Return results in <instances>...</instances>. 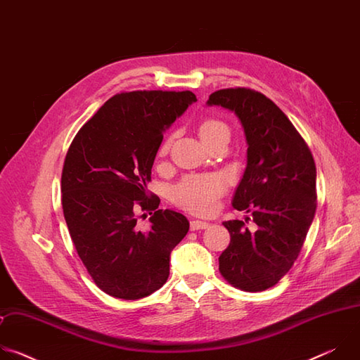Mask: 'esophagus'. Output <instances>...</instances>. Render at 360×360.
I'll list each match as a JSON object with an SVG mask.
<instances>
[{"mask_svg": "<svg viewBox=\"0 0 360 360\" xmlns=\"http://www.w3.org/2000/svg\"><path fill=\"white\" fill-rule=\"evenodd\" d=\"M210 226L208 222H202V221H191V231H199V229H207Z\"/></svg>", "mask_w": 360, "mask_h": 360, "instance_id": "1", "label": "esophagus"}]
</instances>
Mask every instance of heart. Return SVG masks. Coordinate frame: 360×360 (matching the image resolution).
<instances>
[{
  "label": "heart",
  "mask_w": 360,
  "mask_h": 360,
  "mask_svg": "<svg viewBox=\"0 0 360 360\" xmlns=\"http://www.w3.org/2000/svg\"><path fill=\"white\" fill-rule=\"evenodd\" d=\"M199 136L205 143H210L221 135H229L228 125L218 118H203L198 127ZM174 135L167 136L158 153L161 157L167 155ZM226 192V181L219 175H188L179 181L171 192V199L176 207L196 214V215H210L214 214L218 208V200Z\"/></svg>",
  "instance_id": "1"
}]
</instances>
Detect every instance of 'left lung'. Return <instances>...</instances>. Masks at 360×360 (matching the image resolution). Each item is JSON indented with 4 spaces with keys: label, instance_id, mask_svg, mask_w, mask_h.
Returning <instances> with one entry per match:
<instances>
[{
    "label": "left lung",
    "instance_id": "8db88e82",
    "mask_svg": "<svg viewBox=\"0 0 360 360\" xmlns=\"http://www.w3.org/2000/svg\"><path fill=\"white\" fill-rule=\"evenodd\" d=\"M210 105L233 111L248 141V167L232 199L256 225L228 221L229 246L219 272L232 286L262 292L293 266L316 212V167L312 152L272 99L252 88L235 86L210 95Z\"/></svg>",
    "mask_w": 360,
    "mask_h": 360
}]
</instances>
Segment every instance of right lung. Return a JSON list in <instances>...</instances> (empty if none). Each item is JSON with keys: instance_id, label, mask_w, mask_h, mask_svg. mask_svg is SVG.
I'll list each match as a JSON object with an SVG mask.
<instances>
[{"instance_id": "add662e5", "label": "right lung", "mask_w": 360, "mask_h": 360, "mask_svg": "<svg viewBox=\"0 0 360 360\" xmlns=\"http://www.w3.org/2000/svg\"><path fill=\"white\" fill-rule=\"evenodd\" d=\"M196 101L191 91L111 96L72 139L61 175L64 218L86 272L110 296L135 300L169 276V255L188 219L160 210L146 189L165 129ZM148 212L150 230L139 226Z\"/></svg>"}]
</instances>
